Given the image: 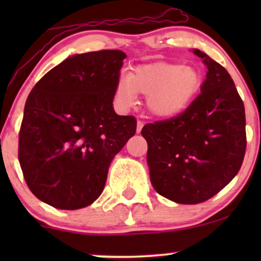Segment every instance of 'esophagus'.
Wrapping results in <instances>:
<instances>
[{
  "label": "esophagus",
  "mask_w": 261,
  "mask_h": 261,
  "mask_svg": "<svg viewBox=\"0 0 261 261\" xmlns=\"http://www.w3.org/2000/svg\"><path fill=\"white\" fill-rule=\"evenodd\" d=\"M143 125H145V124H143V121H141V120H137V128H136L137 134L141 133V130H142Z\"/></svg>",
  "instance_id": "1"
}]
</instances>
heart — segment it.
Wrapping results in <instances>:
<instances>
[{"mask_svg": "<svg viewBox=\"0 0 261 261\" xmlns=\"http://www.w3.org/2000/svg\"><path fill=\"white\" fill-rule=\"evenodd\" d=\"M202 86L201 72L191 65L152 62L137 66L115 87V99L121 108L131 107L137 93L146 95V108L157 118H173L184 112Z\"/></svg>", "mask_w": 261, "mask_h": 261, "instance_id": "heart-1", "label": "heart"}]
</instances>
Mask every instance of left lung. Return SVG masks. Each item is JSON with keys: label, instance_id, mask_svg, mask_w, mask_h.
Wrapping results in <instances>:
<instances>
[{"label": "left lung", "instance_id": "left-lung-1", "mask_svg": "<svg viewBox=\"0 0 261 261\" xmlns=\"http://www.w3.org/2000/svg\"><path fill=\"white\" fill-rule=\"evenodd\" d=\"M207 66L201 93L178 116L145 125L154 190L194 205L221 191L241 169L247 147L245 110L226 68L200 50Z\"/></svg>", "mask_w": 261, "mask_h": 261}]
</instances>
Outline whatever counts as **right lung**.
Here are the masks:
<instances>
[{"label":"right lung","instance_id":"obj_1","mask_svg":"<svg viewBox=\"0 0 261 261\" xmlns=\"http://www.w3.org/2000/svg\"><path fill=\"white\" fill-rule=\"evenodd\" d=\"M125 58L120 50L70 56L29 93L18 160L28 188L47 205L79 210L94 202L113 158L136 133V119L113 108Z\"/></svg>","mask_w":261,"mask_h":261}]
</instances>
